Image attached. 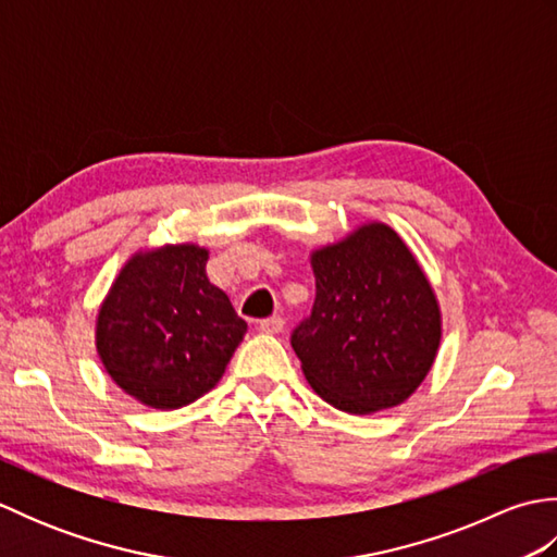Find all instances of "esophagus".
Returning a JSON list of instances; mask_svg holds the SVG:
<instances>
[{
  "instance_id": "34e87169",
  "label": "esophagus",
  "mask_w": 557,
  "mask_h": 557,
  "mask_svg": "<svg viewBox=\"0 0 557 557\" xmlns=\"http://www.w3.org/2000/svg\"><path fill=\"white\" fill-rule=\"evenodd\" d=\"M282 327H285V318L282 315H270L258 323V330L265 335H277V333H282Z\"/></svg>"
}]
</instances>
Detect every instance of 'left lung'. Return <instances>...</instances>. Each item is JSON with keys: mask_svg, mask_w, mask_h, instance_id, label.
Masks as SVG:
<instances>
[{"mask_svg": "<svg viewBox=\"0 0 557 557\" xmlns=\"http://www.w3.org/2000/svg\"><path fill=\"white\" fill-rule=\"evenodd\" d=\"M313 311L292 333L306 381L347 413L397 407L429 375L443 318L401 236L369 222L311 253Z\"/></svg>", "mask_w": 557, "mask_h": 557, "instance_id": "1", "label": "left lung"}]
</instances>
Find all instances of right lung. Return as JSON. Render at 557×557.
<instances>
[{"mask_svg":"<svg viewBox=\"0 0 557 557\" xmlns=\"http://www.w3.org/2000/svg\"><path fill=\"white\" fill-rule=\"evenodd\" d=\"M208 248L164 244L126 260L104 297L96 347L126 395L180 409L218 385L246 321L206 275Z\"/></svg>","mask_w":557,"mask_h":557,"instance_id":"right-lung-1","label":"right lung"}]
</instances>
